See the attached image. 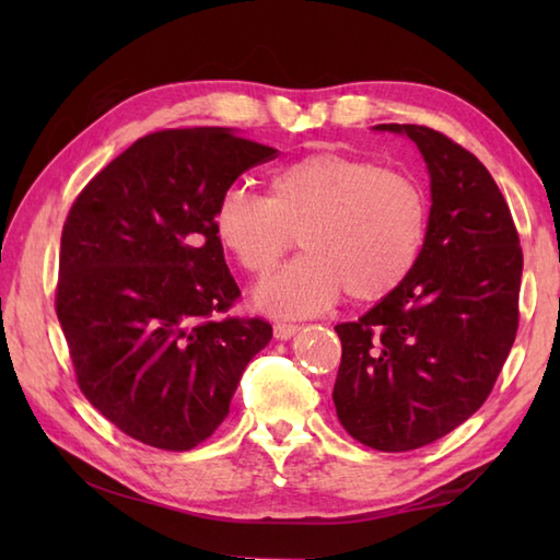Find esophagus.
<instances>
[{
    "label": "esophagus",
    "mask_w": 560,
    "mask_h": 560,
    "mask_svg": "<svg viewBox=\"0 0 560 560\" xmlns=\"http://www.w3.org/2000/svg\"><path fill=\"white\" fill-rule=\"evenodd\" d=\"M299 331H301L299 325H289V323L273 325V337L277 339H291L293 335H299Z\"/></svg>",
    "instance_id": "obj_1"
}]
</instances>
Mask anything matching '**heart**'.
Listing matches in <instances>:
<instances>
[{
	"label": "heart",
	"mask_w": 560,
	"mask_h": 560,
	"mask_svg": "<svg viewBox=\"0 0 560 560\" xmlns=\"http://www.w3.org/2000/svg\"><path fill=\"white\" fill-rule=\"evenodd\" d=\"M219 245L249 277H267L295 243L305 255L261 283L267 313L303 317L347 295L383 301L419 259L428 199L411 175L343 153H311L269 175L267 197L229 187L211 213Z\"/></svg>",
	"instance_id": "heart-1"
}]
</instances>
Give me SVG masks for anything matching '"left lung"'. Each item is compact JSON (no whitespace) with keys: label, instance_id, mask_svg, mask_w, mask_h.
Returning <instances> with one entry per match:
<instances>
[{"label":"left lung","instance_id":"1","mask_svg":"<svg viewBox=\"0 0 560 560\" xmlns=\"http://www.w3.org/2000/svg\"><path fill=\"white\" fill-rule=\"evenodd\" d=\"M377 129L419 147L433 205L401 287L335 327L331 399L359 443L407 452L455 431L489 399L520 325L522 247L505 197L471 151L423 125Z\"/></svg>","mask_w":560,"mask_h":560}]
</instances>
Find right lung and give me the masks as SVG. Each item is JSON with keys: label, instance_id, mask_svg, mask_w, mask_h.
I'll return each instance as SVG.
<instances>
[{"label": "right lung", "instance_id": "1", "mask_svg": "<svg viewBox=\"0 0 560 560\" xmlns=\"http://www.w3.org/2000/svg\"><path fill=\"white\" fill-rule=\"evenodd\" d=\"M277 149L225 127L137 139L81 189L59 245L55 311L77 385L159 450H192L229 416L265 317L225 315L241 289L211 229L219 197Z\"/></svg>", "mask_w": 560, "mask_h": 560}]
</instances>
